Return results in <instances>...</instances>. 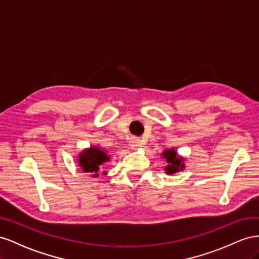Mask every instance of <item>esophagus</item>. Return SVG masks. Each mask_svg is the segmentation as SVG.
Wrapping results in <instances>:
<instances>
[{
  "label": "esophagus",
  "mask_w": 259,
  "mask_h": 259,
  "mask_svg": "<svg viewBox=\"0 0 259 259\" xmlns=\"http://www.w3.org/2000/svg\"><path fill=\"white\" fill-rule=\"evenodd\" d=\"M130 146L132 147V149H138V147L141 145V140H140L139 138L137 137H132L130 139V142H129Z\"/></svg>",
  "instance_id": "obj_1"
}]
</instances>
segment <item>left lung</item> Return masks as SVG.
Returning <instances> with one entry per match:
<instances>
[{"mask_svg": "<svg viewBox=\"0 0 259 259\" xmlns=\"http://www.w3.org/2000/svg\"><path fill=\"white\" fill-rule=\"evenodd\" d=\"M162 156L166 158V161L168 166L165 168V170L167 174L171 175L175 174L179 170H182V168L184 165L182 164L183 158L178 157V155L175 152V150H167L164 153H162Z\"/></svg>", "mask_w": 259, "mask_h": 259, "instance_id": "left-lung-1", "label": "left lung"}]
</instances>
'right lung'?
Instances as JSON below:
<instances>
[{"label":"right lung","mask_w":259,"mask_h":259,"mask_svg":"<svg viewBox=\"0 0 259 259\" xmlns=\"http://www.w3.org/2000/svg\"><path fill=\"white\" fill-rule=\"evenodd\" d=\"M108 160L109 157L107 154L99 147H91L79 155V165L83 169V171L92 174L93 177L99 175L98 172L102 165Z\"/></svg>","instance_id":"obj_1"}]
</instances>
